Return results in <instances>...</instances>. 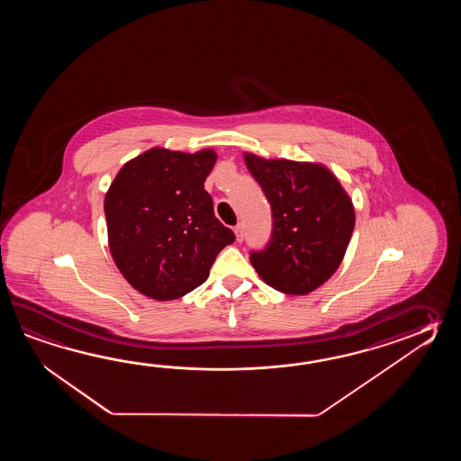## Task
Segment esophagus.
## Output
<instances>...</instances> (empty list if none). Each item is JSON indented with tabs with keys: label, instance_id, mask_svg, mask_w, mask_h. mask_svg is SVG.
I'll use <instances>...</instances> for the list:
<instances>
[{
	"label": "esophagus",
	"instance_id": "34e87169",
	"mask_svg": "<svg viewBox=\"0 0 461 461\" xmlns=\"http://www.w3.org/2000/svg\"><path fill=\"white\" fill-rule=\"evenodd\" d=\"M235 237H237V240L239 242H242L244 240V224H237L234 229Z\"/></svg>",
	"mask_w": 461,
	"mask_h": 461
}]
</instances>
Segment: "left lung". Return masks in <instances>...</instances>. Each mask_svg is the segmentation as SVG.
<instances>
[{"mask_svg": "<svg viewBox=\"0 0 461 461\" xmlns=\"http://www.w3.org/2000/svg\"><path fill=\"white\" fill-rule=\"evenodd\" d=\"M250 175L272 206L270 244L250 254L265 284L285 294H308L343 262L353 235V201L321 163L267 159L244 153Z\"/></svg>", "mask_w": 461, "mask_h": 461, "instance_id": "8db88e82", "label": "left lung"}]
</instances>
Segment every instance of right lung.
Instances as JSON below:
<instances>
[{
    "label": "right lung",
    "instance_id": "add662e5",
    "mask_svg": "<svg viewBox=\"0 0 461 461\" xmlns=\"http://www.w3.org/2000/svg\"><path fill=\"white\" fill-rule=\"evenodd\" d=\"M216 159L211 148H151L120 167L108 187L110 254L128 284L151 300H176L204 284L217 254L234 242L204 189Z\"/></svg>",
    "mask_w": 461,
    "mask_h": 461
}]
</instances>
